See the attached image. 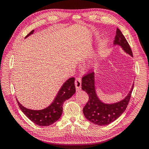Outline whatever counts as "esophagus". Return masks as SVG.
Masks as SVG:
<instances>
[{
  "instance_id": "esophagus-1",
  "label": "esophagus",
  "mask_w": 149,
  "mask_h": 149,
  "mask_svg": "<svg viewBox=\"0 0 149 149\" xmlns=\"http://www.w3.org/2000/svg\"><path fill=\"white\" fill-rule=\"evenodd\" d=\"M75 88H76L77 91H79L81 87V79L80 77H77L75 81Z\"/></svg>"
}]
</instances>
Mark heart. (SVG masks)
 I'll use <instances>...</instances> for the list:
<instances>
[{"mask_svg":"<svg viewBox=\"0 0 149 149\" xmlns=\"http://www.w3.org/2000/svg\"><path fill=\"white\" fill-rule=\"evenodd\" d=\"M106 44H107V41H104L101 43V46H100V51H99L100 54H104V49H105V47H106Z\"/></svg>","mask_w":149,"mask_h":149,"instance_id":"1","label":"heart"}]
</instances>
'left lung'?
Wrapping results in <instances>:
<instances>
[{"label": "left lung", "mask_w": 149, "mask_h": 149, "mask_svg": "<svg viewBox=\"0 0 149 149\" xmlns=\"http://www.w3.org/2000/svg\"><path fill=\"white\" fill-rule=\"evenodd\" d=\"M115 45H119L126 53L133 56L132 49L127 40L119 29L114 41ZM81 89L89 95V100L83 109L85 117L91 122L98 125H107L117 120L127 108L133 89V85L128 95L120 101L106 104L98 97L95 86V74L91 72L82 77Z\"/></svg>", "instance_id": "obj_1"}]
</instances>
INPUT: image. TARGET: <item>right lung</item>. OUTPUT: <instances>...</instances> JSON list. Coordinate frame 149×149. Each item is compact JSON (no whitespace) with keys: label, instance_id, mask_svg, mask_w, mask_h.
Returning <instances> with one entry per match:
<instances>
[{"label":"right lung","instance_id":"obj_1","mask_svg":"<svg viewBox=\"0 0 149 149\" xmlns=\"http://www.w3.org/2000/svg\"><path fill=\"white\" fill-rule=\"evenodd\" d=\"M34 30L29 33L26 37L33 33ZM75 78L70 77L68 79L60 88L58 93L51 104L46 108L42 110H34L28 109L22 106L17 100V104L24 114L36 125L39 126H49L59 120L62 113L63 103L75 93Z\"/></svg>","mask_w":149,"mask_h":149}]
</instances>
